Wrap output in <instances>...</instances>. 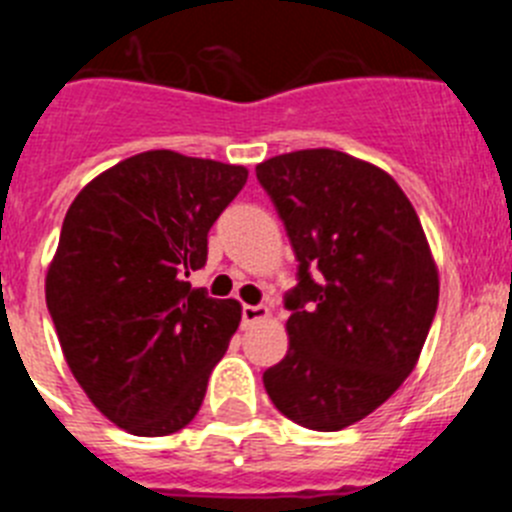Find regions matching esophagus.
<instances>
[{
    "label": "esophagus",
    "mask_w": 512,
    "mask_h": 512,
    "mask_svg": "<svg viewBox=\"0 0 512 512\" xmlns=\"http://www.w3.org/2000/svg\"><path fill=\"white\" fill-rule=\"evenodd\" d=\"M241 315H243V325L261 323V320L269 318V307L266 305H243Z\"/></svg>",
    "instance_id": "1"
}]
</instances>
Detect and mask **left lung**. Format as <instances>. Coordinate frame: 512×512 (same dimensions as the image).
<instances>
[{
	"label": "left lung",
	"mask_w": 512,
	"mask_h": 512,
	"mask_svg": "<svg viewBox=\"0 0 512 512\" xmlns=\"http://www.w3.org/2000/svg\"><path fill=\"white\" fill-rule=\"evenodd\" d=\"M297 259L284 297L289 348L264 372L282 415L341 431L415 369L438 307V269L418 212L379 166L333 148L256 166Z\"/></svg>",
	"instance_id": "left-lung-1"
}]
</instances>
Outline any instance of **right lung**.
Listing matches in <instances>:
<instances>
[{
	"instance_id": "1",
	"label": "right lung",
	"mask_w": 512,
	"mask_h": 512,
	"mask_svg": "<svg viewBox=\"0 0 512 512\" xmlns=\"http://www.w3.org/2000/svg\"><path fill=\"white\" fill-rule=\"evenodd\" d=\"M248 169L176 151L130 156L76 194L45 302L71 374L133 436L182 431L241 323V305L184 282Z\"/></svg>"
}]
</instances>
